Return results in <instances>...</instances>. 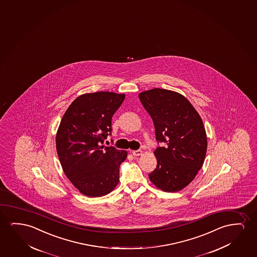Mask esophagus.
I'll return each instance as SVG.
<instances>
[{
    "instance_id": "esophagus-1",
    "label": "esophagus",
    "mask_w": 257,
    "mask_h": 257,
    "mask_svg": "<svg viewBox=\"0 0 257 257\" xmlns=\"http://www.w3.org/2000/svg\"><path fill=\"white\" fill-rule=\"evenodd\" d=\"M132 154H133L135 157H138V156L142 155L143 152H142L141 150H137V151H133Z\"/></svg>"
}]
</instances>
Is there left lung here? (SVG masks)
<instances>
[{
  "label": "left lung",
  "instance_id": "8db88e82",
  "mask_svg": "<svg viewBox=\"0 0 257 257\" xmlns=\"http://www.w3.org/2000/svg\"><path fill=\"white\" fill-rule=\"evenodd\" d=\"M138 97L153 120L156 140L166 145L154 151L158 165L149 178L163 191L181 190L204 162L207 136L203 120L191 103L176 91L155 88Z\"/></svg>",
  "mask_w": 257,
  "mask_h": 257
}]
</instances>
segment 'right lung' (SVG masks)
Listing matches in <instances>:
<instances>
[{"instance_id":"right-lung-1","label":"right lung","mask_w":257,"mask_h":257,"mask_svg":"<svg viewBox=\"0 0 257 257\" xmlns=\"http://www.w3.org/2000/svg\"><path fill=\"white\" fill-rule=\"evenodd\" d=\"M125 94L109 91L85 93L76 98L62 117L55 143L66 176L83 195L98 197L113 190L119 166L127 152L105 147L112 132V117Z\"/></svg>"}]
</instances>
